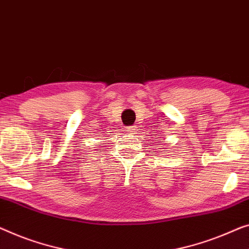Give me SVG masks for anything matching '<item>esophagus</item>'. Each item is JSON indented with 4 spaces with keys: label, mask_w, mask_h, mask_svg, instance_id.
I'll list each match as a JSON object with an SVG mask.
<instances>
[{
    "label": "esophagus",
    "mask_w": 249,
    "mask_h": 249,
    "mask_svg": "<svg viewBox=\"0 0 249 249\" xmlns=\"http://www.w3.org/2000/svg\"><path fill=\"white\" fill-rule=\"evenodd\" d=\"M127 129H129V132H131L132 135L137 134V126L136 125L131 126V127H127Z\"/></svg>",
    "instance_id": "obj_1"
}]
</instances>
